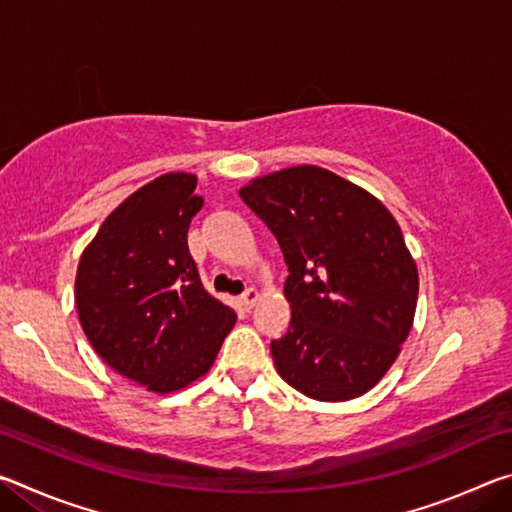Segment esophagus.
<instances>
[{
	"mask_svg": "<svg viewBox=\"0 0 512 512\" xmlns=\"http://www.w3.org/2000/svg\"><path fill=\"white\" fill-rule=\"evenodd\" d=\"M241 305H244L246 309H250V307H255V302L259 300V291L257 289H246L244 293H241Z\"/></svg>",
	"mask_w": 512,
	"mask_h": 512,
	"instance_id": "34e87169",
	"label": "esophagus"
}]
</instances>
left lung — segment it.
I'll return each mask as SVG.
<instances>
[{
  "label": "left lung",
  "mask_w": 512,
  "mask_h": 512,
  "mask_svg": "<svg viewBox=\"0 0 512 512\" xmlns=\"http://www.w3.org/2000/svg\"><path fill=\"white\" fill-rule=\"evenodd\" d=\"M282 248L291 323L271 341L289 386L320 402L368 393L411 332L418 268L393 214L366 189L300 164L239 189Z\"/></svg>",
  "instance_id": "8db88e82"
}]
</instances>
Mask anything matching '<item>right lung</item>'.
Here are the masks:
<instances>
[{
	"label": "right lung",
	"instance_id": "1",
	"mask_svg": "<svg viewBox=\"0 0 512 512\" xmlns=\"http://www.w3.org/2000/svg\"><path fill=\"white\" fill-rule=\"evenodd\" d=\"M192 173H164L112 212L83 250L76 309L92 348L153 393L212 368L237 314L205 291L187 230L203 198Z\"/></svg>",
	"mask_w": 512,
	"mask_h": 512
}]
</instances>
